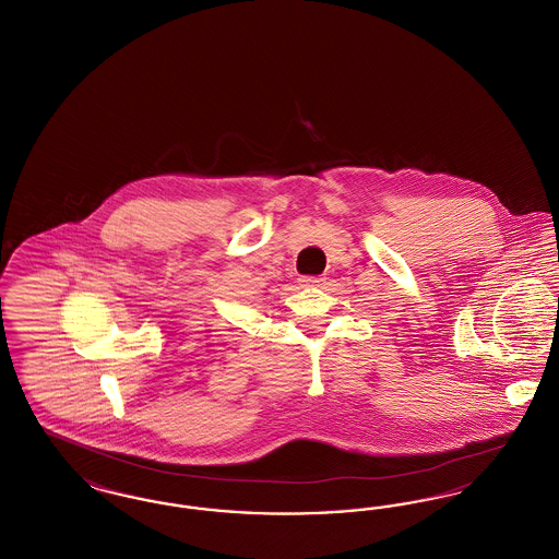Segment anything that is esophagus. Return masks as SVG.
<instances>
[{"mask_svg":"<svg viewBox=\"0 0 559 559\" xmlns=\"http://www.w3.org/2000/svg\"><path fill=\"white\" fill-rule=\"evenodd\" d=\"M299 283H301L304 287H320V285L324 283V278H320V276H301Z\"/></svg>","mask_w":559,"mask_h":559,"instance_id":"1","label":"esophagus"}]
</instances>
